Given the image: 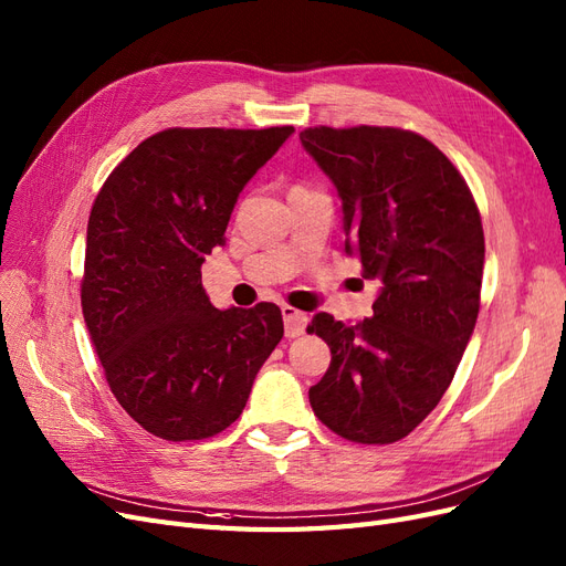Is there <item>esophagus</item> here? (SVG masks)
I'll return each instance as SVG.
<instances>
[{
  "label": "esophagus",
  "mask_w": 566,
  "mask_h": 566,
  "mask_svg": "<svg viewBox=\"0 0 566 566\" xmlns=\"http://www.w3.org/2000/svg\"><path fill=\"white\" fill-rule=\"evenodd\" d=\"M281 314H283V323H285V337H300L304 331H306V323H310V318H306L304 312H297L293 310V306H281Z\"/></svg>",
  "instance_id": "1"
}]
</instances>
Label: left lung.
Here are the masks:
<instances>
[{"instance_id":"1","label":"left lung","mask_w":566,"mask_h":566,"mask_svg":"<svg viewBox=\"0 0 566 566\" xmlns=\"http://www.w3.org/2000/svg\"><path fill=\"white\" fill-rule=\"evenodd\" d=\"M304 150L342 200L345 252L378 281L373 316L318 312L306 331L331 366L310 389L316 418L358 443H391L432 413L474 333L484 231L470 188L420 134L314 127Z\"/></svg>"}]
</instances>
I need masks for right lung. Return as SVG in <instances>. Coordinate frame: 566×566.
<instances>
[{
	"label": "right lung",
	"mask_w": 566,
	"mask_h": 566,
	"mask_svg": "<svg viewBox=\"0 0 566 566\" xmlns=\"http://www.w3.org/2000/svg\"><path fill=\"white\" fill-rule=\"evenodd\" d=\"M293 132L165 129L94 200L82 314L117 403L150 434L193 441L227 430L283 337L276 304L217 310L200 266L227 243L238 196Z\"/></svg>",
	"instance_id": "1"
}]
</instances>
